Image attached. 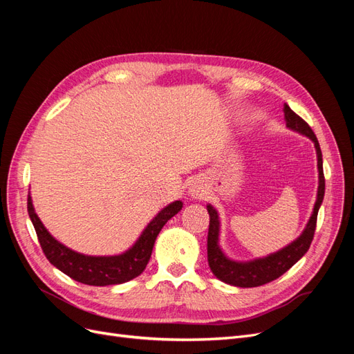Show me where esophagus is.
Here are the masks:
<instances>
[{
	"mask_svg": "<svg viewBox=\"0 0 354 354\" xmlns=\"http://www.w3.org/2000/svg\"><path fill=\"white\" fill-rule=\"evenodd\" d=\"M189 195L195 199H202L205 196V190H203V185L198 180H194L189 185Z\"/></svg>",
	"mask_w": 354,
	"mask_h": 354,
	"instance_id": "1",
	"label": "esophagus"
}]
</instances>
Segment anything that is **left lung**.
<instances>
[{
    "label": "left lung",
    "mask_w": 354,
    "mask_h": 354,
    "mask_svg": "<svg viewBox=\"0 0 354 354\" xmlns=\"http://www.w3.org/2000/svg\"><path fill=\"white\" fill-rule=\"evenodd\" d=\"M283 113L286 127L291 128L299 134L307 136L310 140L315 143L316 153H317V169H319V187H317V198L313 208V214L310 217L304 232L299 234L292 243H289L281 251L264 257V259H257L252 261H233L227 259L220 248L218 236H220V220L218 212L212 205H207L209 214V229H208V264L209 269L217 276L218 279L224 283H229L239 288H254L261 286L264 283H269L277 277L282 276L288 272L291 267L301 259V257L308 251L310 243L313 241L315 230H316V221H317V212L320 205H322L324 195H325V177H324V162H322V152H320V146L317 138L313 133L310 125L299 118L289 106L283 104Z\"/></svg>",
    "instance_id": "1"
}]
</instances>
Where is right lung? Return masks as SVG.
<instances>
[{
  "label": "right lung",
  "instance_id": "add662e5",
  "mask_svg": "<svg viewBox=\"0 0 354 354\" xmlns=\"http://www.w3.org/2000/svg\"><path fill=\"white\" fill-rule=\"evenodd\" d=\"M181 208H183V202L176 201L162 211H159L156 217L147 224L140 238L128 251L120 255L93 257L75 252L53 238L38 218L34 205H32V199L28 195L29 217L34 224L42 252L46 254L47 260L57 267L60 272L72 277L73 281L93 286L124 283L142 274L149 260H151L153 245L160 229Z\"/></svg>",
  "mask_w": 354,
  "mask_h": 354
}]
</instances>
